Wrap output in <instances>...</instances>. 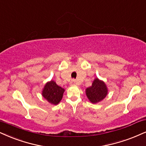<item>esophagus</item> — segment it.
<instances>
[{
	"label": "esophagus",
	"mask_w": 146,
	"mask_h": 146,
	"mask_svg": "<svg viewBox=\"0 0 146 146\" xmlns=\"http://www.w3.org/2000/svg\"><path fill=\"white\" fill-rule=\"evenodd\" d=\"M70 84H71V85H74V84H76V80H72L71 81H70Z\"/></svg>",
	"instance_id": "esophagus-1"
}]
</instances>
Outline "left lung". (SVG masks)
<instances>
[{"label":"left lung","instance_id":"obj_1","mask_svg":"<svg viewBox=\"0 0 146 146\" xmlns=\"http://www.w3.org/2000/svg\"><path fill=\"white\" fill-rule=\"evenodd\" d=\"M107 86L105 82L96 78L93 80L92 85L86 89V95L92 104H97L101 102L108 95Z\"/></svg>","mask_w":146,"mask_h":146}]
</instances>
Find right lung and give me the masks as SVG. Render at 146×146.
I'll list each match as a JSON object with an SVG mask.
<instances>
[{"mask_svg": "<svg viewBox=\"0 0 146 146\" xmlns=\"http://www.w3.org/2000/svg\"><path fill=\"white\" fill-rule=\"evenodd\" d=\"M65 90L57 85L53 80L47 82L42 91V95L45 100L53 105H57L62 100Z\"/></svg>", "mask_w": 146, "mask_h": 146, "instance_id": "right-lung-1", "label": "right lung"}]
</instances>
